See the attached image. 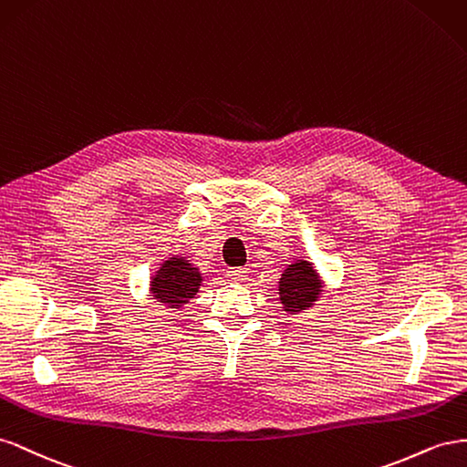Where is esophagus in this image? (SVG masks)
<instances>
[{
  "label": "esophagus",
  "mask_w": 467,
  "mask_h": 467,
  "mask_svg": "<svg viewBox=\"0 0 467 467\" xmlns=\"http://www.w3.org/2000/svg\"><path fill=\"white\" fill-rule=\"evenodd\" d=\"M226 275H229L231 282H243V279L248 277V272H246V268H231L229 272H226Z\"/></svg>",
  "instance_id": "34e87169"
}]
</instances>
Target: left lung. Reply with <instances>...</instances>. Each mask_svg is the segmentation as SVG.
<instances>
[{"instance_id": "8db88e82", "label": "left lung", "mask_w": 467, "mask_h": 467, "mask_svg": "<svg viewBox=\"0 0 467 467\" xmlns=\"http://www.w3.org/2000/svg\"><path fill=\"white\" fill-rule=\"evenodd\" d=\"M323 291V282L311 262L297 260L279 277V301L287 313H301L315 305Z\"/></svg>"}]
</instances>
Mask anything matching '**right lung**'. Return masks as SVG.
Segmentation results:
<instances>
[{
  "instance_id": "right-lung-1",
  "label": "right lung",
  "mask_w": 467,
  "mask_h": 467,
  "mask_svg": "<svg viewBox=\"0 0 467 467\" xmlns=\"http://www.w3.org/2000/svg\"><path fill=\"white\" fill-rule=\"evenodd\" d=\"M202 285V274L190 264V260L174 256L160 264L158 272L150 282L152 297L160 303L180 309L182 305L195 297Z\"/></svg>"
}]
</instances>
